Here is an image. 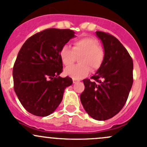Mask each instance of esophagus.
<instances>
[{"mask_svg": "<svg viewBox=\"0 0 147 147\" xmlns=\"http://www.w3.org/2000/svg\"><path fill=\"white\" fill-rule=\"evenodd\" d=\"M78 81H79V80H78V79H73L74 84H76V83H78Z\"/></svg>", "mask_w": 147, "mask_h": 147, "instance_id": "esophagus-1", "label": "esophagus"}]
</instances>
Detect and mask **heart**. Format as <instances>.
Segmentation results:
<instances>
[{
  "label": "heart",
  "mask_w": 147,
  "mask_h": 147,
  "mask_svg": "<svg viewBox=\"0 0 147 147\" xmlns=\"http://www.w3.org/2000/svg\"><path fill=\"white\" fill-rule=\"evenodd\" d=\"M76 56L80 57V64L66 68L64 73L74 79H80L86 76L90 69L95 72L100 68L105 58V51L98 45L96 39L90 37L74 40L72 49L68 45H63L60 49V59L65 66L73 64Z\"/></svg>",
  "instance_id": "heart-1"
}]
</instances>
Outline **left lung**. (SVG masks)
Wrapping results in <instances>:
<instances>
[{
    "instance_id": "obj_1",
    "label": "left lung",
    "mask_w": 147,
    "mask_h": 147,
    "mask_svg": "<svg viewBox=\"0 0 147 147\" xmlns=\"http://www.w3.org/2000/svg\"><path fill=\"white\" fill-rule=\"evenodd\" d=\"M105 51L100 68L90 79L83 80L80 96L88 114L96 120H106L117 114L126 103L133 84V61L125 47L109 33L97 31Z\"/></svg>"
}]
</instances>
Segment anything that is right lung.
Wrapping results in <instances>:
<instances>
[{"label": "right lung", "mask_w": 147, "mask_h": 147, "mask_svg": "<svg viewBox=\"0 0 147 147\" xmlns=\"http://www.w3.org/2000/svg\"><path fill=\"white\" fill-rule=\"evenodd\" d=\"M75 37L69 29L49 28L37 32L21 47L13 70L14 90L25 110L46 117L61 103L64 89L73 84L61 78L63 63L59 51Z\"/></svg>", "instance_id": "add662e5"}]
</instances>
